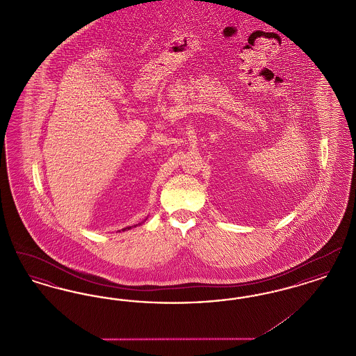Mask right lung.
Returning a JSON list of instances; mask_svg holds the SVG:
<instances>
[{
  "label": "right lung",
  "instance_id": "right-lung-1",
  "mask_svg": "<svg viewBox=\"0 0 356 356\" xmlns=\"http://www.w3.org/2000/svg\"><path fill=\"white\" fill-rule=\"evenodd\" d=\"M137 225V224H136ZM136 225H132V227H127V228H124V229H121V231H128V229H131V228H134V227H136ZM140 225V224H138Z\"/></svg>",
  "mask_w": 356,
  "mask_h": 356
}]
</instances>
